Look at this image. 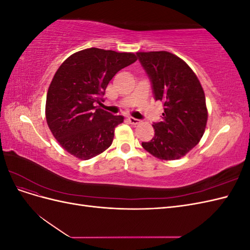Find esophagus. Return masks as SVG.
<instances>
[{
    "label": "esophagus",
    "mask_w": 250,
    "mask_h": 250,
    "mask_svg": "<svg viewBox=\"0 0 250 250\" xmlns=\"http://www.w3.org/2000/svg\"><path fill=\"white\" fill-rule=\"evenodd\" d=\"M127 120H128V122H129V123L132 124V125H137V124H139V123L141 122L140 120L135 119V118H132V117H128Z\"/></svg>",
    "instance_id": "1"
}]
</instances>
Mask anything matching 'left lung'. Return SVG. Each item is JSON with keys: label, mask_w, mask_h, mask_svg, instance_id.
Segmentation results:
<instances>
[{"label": "left lung", "mask_w": 250, "mask_h": 250, "mask_svg": "<svg viewBox=\"0 0 250 250\" xmlns=\"http://www.w3.org/2000/svg\"><path fill=\"white\" fill-rule=\"evenodd\" d=\"M138 59L151 82L155 101H162L161 122L153 123L154 137L143 148L160 160L186 155L206 130L208 109L203 88L183 59L169 52H138Z\"/></svg>", "instance_id": "8db88e82"}]
</instances>
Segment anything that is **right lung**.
I'll list each match as a JSON object with an SVG mask.
<instances>
[{
    "label": "right lung",
    "mask_w": 250,
    "mask_h": 250,
    "mask_svg": "<svg viewBox=\"0 0 250 250\" xmlns=\"http://www.w3.org/2000/svg\"><path fill=\"white\" fill-rule=\"evenodd\" d=\"M133 53L89 48L65 59L47 94L46 119L62 147L80 160H89L112 143L122 116L96 106L103 101L112 77L137 62Z\"/></svg>",
    "instance_id": "add662e5"
}]
</instances>
